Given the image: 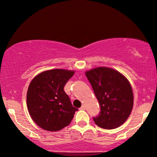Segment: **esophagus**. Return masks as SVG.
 Masks as SVG:
<instances>
[{"mask_svg":"<svg viewBox=\"0 0 157 157\" xmlns=\"http://www.w3.org/2000/svg\"><path fill=\"white\" fill-rule=\"evenodd\" d=\"M80 109H82V110H84V109H86V106H85L84 105H82V107H81Z\"/></svg>","mask_w":157,"mask_h":157,"instance_id":"esophagus-1","label":"esophagus"}]
</instances>
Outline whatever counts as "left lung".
Instances as JSON below:
<instances>
[{"mask_svg":"<svg viewBox=\"0 0 157 157\" xmlns=\"http://www.w3.org/2000/svg\"><path fill=\"white\" fill-rule=\"evenodd\" d=\"M99 101L101 112L94 118L98 126L113 129L127 120L133 108L134 95L127 78L116 69L99 67L86 71Z\"/></svg>","mask_w":157,"mask_h":157,"instance_id":"obj_1","label":"left lung"}]
</instances>
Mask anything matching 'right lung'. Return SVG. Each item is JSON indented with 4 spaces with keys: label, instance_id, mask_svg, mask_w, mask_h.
Returning a JSON list of instances; mask_svg holds the SVG:
<instances>
[{
    "label": "right lung",
    "instance_id": "1",
    "mask_svg": "<svg viewBox=\"0 0 157 157\" xmlns=\"http://www.w3.org/2000/svg\"><path fill=\"white\" fill-rule=\"evenodd\" d=\"M75 71L54 69L39 73L30 82L27 107L30 116L41 129L58 132L70 124L76 107L64 91Z\"/></svg>",
    "mask_w": 157,
    "mask_h": 157
}]
</instances>
